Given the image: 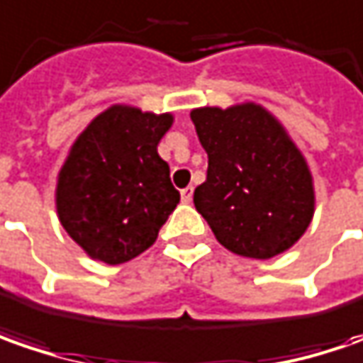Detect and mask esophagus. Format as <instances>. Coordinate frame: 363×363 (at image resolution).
Listing matches in <instances>:
<instances>
[{
	"instance_id": "obj_1",
	"label": "esophagus",
	"mask_w": 363,
	"mask_h": 363,
	"mask_svg": "<svg viewBox=\"0 0 363 363\" xmlns=\"http://www.w3.org/2000/svg\"><path fill=\"white\" fill-rule=\"evenodd\" d=\"M181 196H182V203H191V201H193V186L182 189Z\"/></svg>"
}]
</instances>
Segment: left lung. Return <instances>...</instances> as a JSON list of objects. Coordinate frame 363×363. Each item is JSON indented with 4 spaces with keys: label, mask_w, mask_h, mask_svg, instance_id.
<instances>
[{
    "label": "left lung",
    "mask_w": 363,
    "mask_h": 363,
    "mask_svg": "<svg viewBox=\"0 0 363 363\" xmlns=\"http://www.w3.org/2000/svg\"><path fill=\"white\" fill-rule=\"evenodd\" d=\"M196 136L208 157L194 206L217 241L253 259L279 255L313 217V184L306 158L283 126L257 104L196 108Z\"/></svg>",
    "instance_id": "8db88e82"
}]
</instances>
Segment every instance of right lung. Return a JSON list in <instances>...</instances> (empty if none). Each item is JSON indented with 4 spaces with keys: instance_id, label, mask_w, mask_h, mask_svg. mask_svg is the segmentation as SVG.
Listing matches in <instances>:
<instances>
[{
    "instance_id": "add662e5",
    "label": "right lung",
    "mask_w": 363,
    "mask_h": 363,
    "mask_svg": "<svg viewBox=\"0 0 363 363\" xmlns=\"http://www.w3.org/2000/svg\"><path fill=\"white\" fill-rule=\"evenodd\" d=\"M170 124V114L112 106L72 146L57 179V215L92 259L120 265L138 257L179 205L157 150Z\"/></svg>"
}]
</instances>
